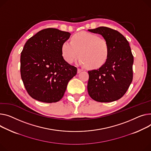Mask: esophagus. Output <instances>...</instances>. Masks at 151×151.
I'll list each match as a JSON object with an SVG mask.
<instances>
[{
  "mask_svg": "<svg viewBox=\"0 0 151 151\" xmlns=\"http://www.w3.org/2000/svg\"><path fill=\"white\" fill-rule=\"evenodd\" d=\"M83 69H81V68H78V73H79L80 72H81L83 71Z\"/></svg>",
  "mask_w": 151,
  "mask_h": 151,
  "instance_id": "esophagus-1",
  "label": "esophagus"
}]
</instances>
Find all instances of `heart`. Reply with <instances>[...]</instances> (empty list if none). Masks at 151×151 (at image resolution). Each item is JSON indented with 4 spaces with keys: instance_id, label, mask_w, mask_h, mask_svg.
<instances>
[{
    "instance_id": "obj_1",
    "label": "heart",
    "mask_w": 151,
    "mask_h": 151,
    "mask_svg": "<svg viewBox=\"0 0 151 151\" xmlns=\"http://www.w3.org/2000/svg\"><path fill=\"white\" fill-rule=\"evenodd\" d=\"M64 59L68 63H72L76 58L80 57L79 64L89 69H97L102 67L109 56V46L106 40L97 35L82 32L75 34L71 42L65 41L61 48Z\"/></svg>"
}]
</instances>
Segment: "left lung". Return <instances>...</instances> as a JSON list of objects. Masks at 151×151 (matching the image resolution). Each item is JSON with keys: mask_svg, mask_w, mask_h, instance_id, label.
Segmentation results:
<instances>
[{"mask_svg": "<svg viewBox=\"0 0 151 151\" xmlns=\"http://www.w3.org/2000/svg\"><path fill=\"white\" fill-rule=\"evenodd\" d=\"M103 36L109 46L107 62L99 69L88 71L87 90L93 100L112 102L127 92L133 79L134 56L124 36L115 29L106 27L88 29Z\"/></svg>", "mask_w": 151, "mask_h": 151, "instance_id": "8db88e82", "label": "left lung"}]
</instances>
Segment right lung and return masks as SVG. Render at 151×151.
<instances>
[{
	"label": "right lung",
	"mask_w": 151,
	"mask_h": 151,
	"mask_svg": "<svg viewBox=\"0 0 151 151\" xmlns=\"http://www.w3.org/2000/svg\"><path fill=\"white\" fill-rule=\"evenodd\" d=\"M70 33L56 28L42 29L25 43L21 55V75L32 98L47 103L59 101L77 68L63 58V44Z\"/></svg>",
	"instance_id": "right-lung-1"
}]
</instances>
